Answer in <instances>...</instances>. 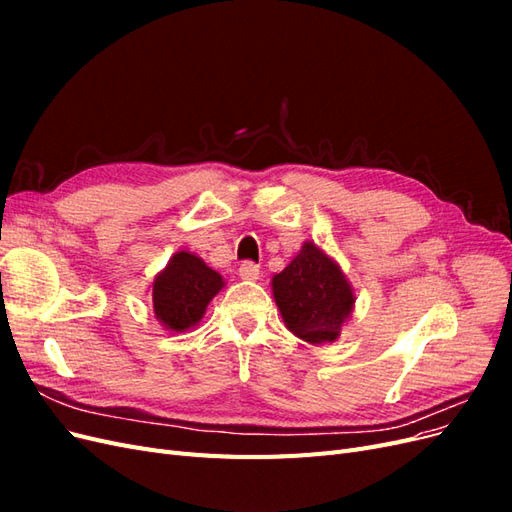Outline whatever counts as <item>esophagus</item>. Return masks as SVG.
<instances>
[{
    "instance_id": "1",
    "label": "esophagus",
    "mask_w": 512,
    "mask_h": 512,
    "mask_svg": "<svg viewBox=\"0 0 512 512\" xmlns=\"http://www.w3.org/2000/svg\"><path fill=\"white\" fill-rule=\"evenodd\" d=\"M239 277L247 282H256L260 277V269L254 265V262H243V265L239 267Z\"/></svg>"
}]
</instances>
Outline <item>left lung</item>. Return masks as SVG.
I'll use <instances>...</instances> for the list:
<instances>
[{"mask_svg": "<svg viewBox=\"0 0 512 512\" xmlns=\"http://www.w3.org/2000/svg\"><path fill=\"white\" fill-rule=\"evenodd\" d=\"M271 290L286 329L314 346L335 342L356 301L339 262L314 241H303L286 269L271 277Z\"/></svg>", "mask_w": 512, "mask_h": 512, "instance_id": "obj_1", "label": "left lung"}]
</instances>
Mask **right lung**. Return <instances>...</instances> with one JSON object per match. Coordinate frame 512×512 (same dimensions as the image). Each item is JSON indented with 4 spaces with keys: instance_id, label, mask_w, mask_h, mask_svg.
<instances>
[{
    "instance_id": "1",
    "label": "right lung",
    "mask_w": 512,
    "mask_h": 512,
    "mask_svg": "<svg viewBox=\"0 0 512 512\" xmlns=\"http://www.w3.org/2000/svg\"><path fill=\"white\" fill-rule=\"evenodd\" d=\"M226 286L224 277L194 252L170 256L151 286L153 314L170 333H185L203 320L207 305Z\"/></svg>"
}]
</instances>
